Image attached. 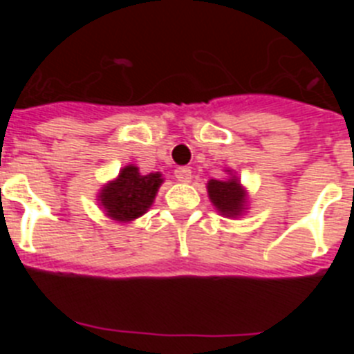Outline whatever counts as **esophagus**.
Wrapping results in <instances>:
<instances>
[{"instance_id": "1", "label": "esophagus", "mask_w": 354, "mask_h": 354, "mask_svg": "<svg viewBox=\"0 0 354 354\" xmlns=\"http://www.w3.org/2000/svg\"><path fill=\"white\" fill-rule=\"evenodd\" d=\"M175 179L179 183H189L192 180V170L187 167H179L175 170Z\"/></svg>"}]
</instances>
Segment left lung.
<instances>
[{
	"mask_svg": "<svg viewBox=\"0 0 354 354\" xmlns=\"http://www.w3.org/2000/svg\"><path fill=\"white\" fill-rule=\"evenodd\" d=\"M207 192L216 209L227 216L239 214L245 205V192L234 177L228 180H209Z\"/></svg>",
	"mask_w": 354,
	"mask_h": 354,
	"instance_id": "left-lung-1",
	"label": "left lung"
}]
</instances>
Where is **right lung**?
I'll use <instances>...</instances> for the list:
<instances>
[{
  "mask_svg": "<svg viewBox=\"0 0 354 354\" xmlns=\"http://www.w3.org/2000/svg\"><path fill=\"white\" fill-rule=\"evenodd\" d=\"M161 183V174L140 175L138 168L129 165L120 171L115 183H109L102 189L99 198L113 220L131 221L152 205Z\"/></svg>",
  "mask_w": 354,
  "mask_h": 354,
  "instance_id": "right-lung-1",
  "label": "right lung"
}]
</instances>
